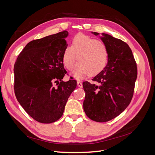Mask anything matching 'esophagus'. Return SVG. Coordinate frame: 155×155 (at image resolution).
<instances>
[{
    "mask_svg": "<svg viewBox=\"0 0 155 155\" xmlns=\"http://www.w3.org/2000/svg\"><path fill=\"white\" fill-rule=\"evenodd\" d=\"M77 85H78V86L79 87H80V88H82V87H83V84H82V83L80 82V81H77Z\"/></svg>",
    "mask_w": 155,
    "mask_h": 155,
    "instance_id": "1",
    "label": "esophagus"
}]
</instances>
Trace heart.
Masks as SVG:
<instances>
[{"label":"heart","mask_w":155,"mask_h":155,"mask_svg":"<svg viewBox=\"0 0 155 155\" xmlns=\"http://www.w3.org/2000/svg\"><path fill=\"white\" fill-rule=\"evenodd\" d=\"M109 56V49L104 42L79 34L72 38L71 46H68L64 48L62 59L68 70H72L76 59L78 61L71 75L78 79H81L88 74L94 76L104 70Z\"/></svg>","instance_id":"obj_1"}]
</instances>
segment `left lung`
Masks as SVG:
<instances>
[{
  "mask_svg": "<svg viewBox=\"0 0 155 155\" xmlns=\"http://www.w3.org/2000/svg\"><path fill=\"white\" fill-rule=\"evenodd\" d=\"M91 33L100 35L99 33ZM99 37L109 49V60L104 70L93 78L96 85L83 83L85 92L83 109L92 120L105 122L120 115L129 105L137 78V67L127 44L104 33Z\"/></svg>",
  "mask_w": 155,
  "mask_h": 155,
  "instance_id": "obj_1",
  "label": "left lung"
}]
</instances>
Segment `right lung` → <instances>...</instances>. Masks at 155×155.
<instances>
[{"instance_id":"obj_1","label":"right lung","mask_w":155,"mask_h":155,"mask_svg":"<svg viewBox=\"0 0 155 155\" xmlns=\"http://www.w3.org/2000/svg\"><path fill=\"white\" fill-rule=\"evenodd\" d=\"M68 35V32L64 30L30 42L14 65L17 100L27 113L40 123L58 120L76 88V80L62 81L67 73L62 58L68 46L65 40ZM54 82L57 83V87Z\"/></svg>"}]
</instances>
